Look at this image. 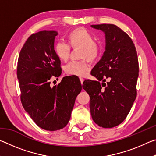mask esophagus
Segmentation results:
<instances>
[{
    "instance_id": "1",
    "label": "esophagus",
    "mask_w": 156,
    "mask_h": 156,
    "mask_svg": "<svg viewBox=\"0 0 156 156\" xmlns=\"http://www.w3.org/2000/svg\"><path fill=\"white\" fill-rule=\"evenodd\" d=\"M80 83L82 84V85H83V81H84V79L83 78H80Z\"/></svg>"
}]
</instances>
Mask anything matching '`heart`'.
<instances>
[{
    "mask_svg": "<svg viewBox=\"0 0 156 156\" xmlns=\"http://www.w3.org/2000/svg\"><path fill=\"white\" fill-rule=\"evenodd\" d=\"M69 42L72 47H81V58L94 60L98 56L100 47L94 42L92 34L84 29H77L69 35ZM55 51L60 59L67 60L69 56L70 45L65 41H60L55 47ZM90 66L85 60H72L65 65V70L67 74L83 76L87 72Z\"/></svg>",
    "mask_w": 156,
    "mask_h": 156,
    "instance_id": "b5f03b06",
    "label": "heart"
}]
</instances>
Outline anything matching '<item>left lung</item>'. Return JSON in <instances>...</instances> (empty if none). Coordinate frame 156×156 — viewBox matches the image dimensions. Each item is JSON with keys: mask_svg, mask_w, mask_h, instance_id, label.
Listing matches in <instances>:
<instances>
[{"mask_svg": "<svg viewBox=\"0 0 156 156\" xmlns=\"http://www.w3.org/2000/svg\"><path fill=\"white\" fill-rule=\"evenodd\" d=\"M91 27L105 34V50L91 72L98 80H84L83 87L90 96L89 107L95 123L112 128L125 120L136 100L138 56L130 37L116 25ZM105 78L110 80L107 83ZM101 80L104 89L99 82Z\"/></svg>", "mask_w": 156, "mask_h": 156, "instance_id": "left-lung-1", "label": "left lung"}]
</instances>
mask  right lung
Here are the masks:
<instances>
[{
  "mask_svg": "<svg viewBox=\"0 0 156 156\" xmlns=\"http://www.w3.org/2000/svg\"><path fill=\"white\" fill-rule=\"evenodd\" d=\"M56 31H41L29 37L20 50L17 78L25 112L39 127L60 130L67 125L75 100L82 90L79 78L63 77L51 87V79L61 74L54 50Z\"/></svg>",
  "mask_w": 156,
  "mask_h": 156,
  "instance_id": "obj_1",
  "label": "right lung"
}]
</instances>
